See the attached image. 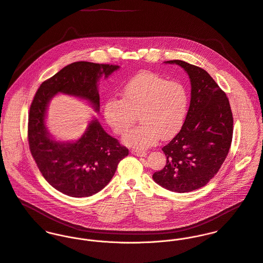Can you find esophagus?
Segmentation results:
<instances>
[{"label":"esophagus","instance_id":"1","mask_svg":"<svg viewBox=\"0 0 263 263\" xmlns=\"http://www.w3.org/2000/svg\"><path fill=\"white\" fill-rule=\"evenodd\" d=\"M131 154L136 156V157H145L147 154L145 152H142V151H135V149H132L131 151Z\"/></svg>","mask_w":263,"mask_h":263}]
</instances>
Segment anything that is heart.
<instances>
[{
  "instance_id": "heart-1",
  "label": "heart",
  "mask_w": 263,
  "mask_h": 263,
  "mask_svg": "<svg viewBox=\"0 0 263 263\" xmlns=\"http://www.w3.org/2000/svg\"><path fill=\"white\" fill-rule=\"evenodd\" d=\"M189 106V95L180 81H168L154 73L144 72L129 80L122 89V99L109 98L104 115L111 130L122 135L136 121L141 124L126 133V146L142 151L161 138L174 137L183 127Z\"/></svg>"
}]
</instances>
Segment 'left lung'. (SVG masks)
<instances>
[{"label": "left lung", "instance_id": "left-lung-1", "mask_svg": "<svg viewBox=\"0 0 263 263\" xmlns=\"http://www.w3.org/2000/svg\"><path fill=\"white\" fill-rule=\"evenodd\" d=\"M191 82V101L180 132L161 149L164 167L153 175L156 183L178 193L205 186L227 158L233 138V114L226 93L200 67L181 60Z\"/></svg>", "mask_w": 263, "mask_h": 263}]
</instances>
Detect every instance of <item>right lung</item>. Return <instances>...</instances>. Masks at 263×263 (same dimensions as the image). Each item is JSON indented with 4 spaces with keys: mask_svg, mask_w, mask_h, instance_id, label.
<instances>
[{
    "mask_svg": "<svg viewBox=\"0 0 263 263\" xmlns=\"http://www.w3.org/2000/svg\"><path fill=\"white\" fill-rule=\"evenodd\" d=\"M118 69L109 64L72 63L44 81L33 98L28 115L29 149L44 178L63 194L78 198L100 192L129 151L108 135L96 118L78 140H54L46 126L49 103L57 93H65L87 101L99 111L98 81Z\"/></svg>",
    "mask_w": 263,
    "mask_h": 263,
    "instance_id": "right-lung-1",
    "label": "right lung"
}]
</instances>
